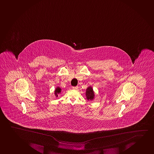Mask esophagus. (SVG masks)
Listing matches in <instances>:
<instances>
[{
    "label": "esophagus",
    "mask_w": 154,
    "mask_h": 154,
    "mask_svg": "<svg viewBox=\"0 0 154 154\" xmlns=\"http://www.w3.org/2000/svg\"><path fill=\"white\" fill-rule=\"evenodd\" d=\"M72 89H74V90H77L78 89V86H76V87H72Z\"/></svg>",
    "instance_id": "34e87169"
}]
</instances>
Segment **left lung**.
<instances>
[{
	"label": "left lung",
	"instance_id": "left-lung-1",
	"mask_svg": "<svg viewBox=\"0 0 154 154\" xmlns=\"http://www.w3.org/2000/svg\"><path fill=\"white\" fill-rule=\"evenodd\" d=\"M85 95H86V97H87V100H92L94 98V91L93 90L92 88L91 87H89L87 88L86 90V92H85Z\"/></svg>",
	"mask_w": 154,
	"mask_h": 154
}]
</instances>
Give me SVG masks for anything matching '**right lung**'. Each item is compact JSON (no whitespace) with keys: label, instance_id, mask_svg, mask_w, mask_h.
<instances>
[{"label":"right lung","instance_id":"add662e5","mask_svg":"<svg viewBox=\"0 0 154 154\" xmlns=\"http://www.w3.org/2000/svg\"><path fill=\"white\" fill-rule=\"evenodd\" d=\"M61 92V89L60 88V87H57L56 90H54V95H55V96H56V97H58V94H60Z\"/></svg>","mask_w":154,"mask_h":154}]
</instances>
